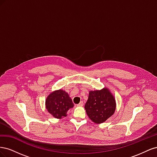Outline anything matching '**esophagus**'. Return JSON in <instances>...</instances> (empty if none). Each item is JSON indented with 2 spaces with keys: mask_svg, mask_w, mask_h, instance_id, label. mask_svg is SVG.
I'll return each mask as SVG.
<instances>
[{
  "mask_svg": "<svg viewBox=\"0 0 157 157\" xmlns=\"http://www.w3.org/2000/svg\"><path fill=\"white\" fill-rule=\"evenodd\" d=\"M83 105H84L83 101H80V102L79 103V104H78L77 106H78V107H82V106H83Z\"/></svg>",
  "mask_w": 157,
  "mask_h": 157,
  "instance_id": "1",
  "label": "esophagus"
}]
</instances>
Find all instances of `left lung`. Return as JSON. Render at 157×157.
<instances>
[{"label":"left lung","mask_w":157,"mask_h":157,"mask_svg":"<svg viewBox=\"0 0 157 157\" xmlns=\"http://www.w3.org/2000/svg\"><path fill=\"white\" fill-rule=\"evenodd\" d=\"M84 108L90 119L99 124L105 122L115 113V99L107 88L90 91Z\"/></svg>","instance_id":"left-lung-1"}]
</instances>
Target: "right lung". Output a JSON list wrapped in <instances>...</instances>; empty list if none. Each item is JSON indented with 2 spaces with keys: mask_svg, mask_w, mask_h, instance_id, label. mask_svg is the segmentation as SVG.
<instances>
[{
  "mask_svg": "<svg viewBox=\"0 0 157 157\" xmlns=\"http://www.w3.org/2000/svg\"><path fill=\"white\" fill-rule=\"evenodd\" d=\"M73 106L74 104L68 94L61 90L50 94L46 101L47 110L56 118L67 116L66 113Z\"/></svg>",
  "mask_w": 157,
  "mask_h": 157,
  "instance_id": "add662e5",
  "label": "right lung"
}]
</instances>
